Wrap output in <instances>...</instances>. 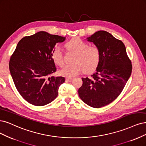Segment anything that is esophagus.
<instances>
[{"label":"esophagus","instance_id":"obj_1","mask_svg":"<svg viewBox=\"0 0 146 146\" xmlns=\"http://www.w3.org/2000/svg\"><path fill=\"white\" fill-rule=\"evenodd\" d=\"M74 80V78H66V82H72Z\"/></svg>","mask_w":146,"mask_h":146}]
</instances>
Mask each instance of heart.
<instances>
[{"label":"heart","instance_id":"heart-1","mask_svg":"<svg viewBox=\"0 0 146 146\" xmlns=\"http://www.w3.org/2000/svg\"><path fill=\"white\" fill-rule=\"evenodd\" d=\"M68 49L75 55L72 59L73 63L66 64L60 70V73L66 77H73L82 71L89 72L97 67L100 59L99 49L80 38H74L66 43ZM52 58L54 63L59 66L64 64L63 53L60 46L55 47L52 51Z\"/></svg>","mask_w":146,"mask_h":146}]
</instances>
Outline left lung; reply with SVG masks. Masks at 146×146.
<instances>
[{
    "label": "left lung",
    "mask_w": 146,
    "mask_h": 146,
    "mask_svg": "<svg viewBox=\"0 0 146 146\" xmlns=\"http://www.w3.org/2000/svg\"><path fill=\"white\" fill-rule=\"evenodd\" d=\"M87 40L99 49L100 59L91 77L82 78L78 95L89 106L100 108L111 103L121 93L132 65L124 43L108 32L98 31Z\"/></svg>",
    "instance_id": "1"
}]
</instances>
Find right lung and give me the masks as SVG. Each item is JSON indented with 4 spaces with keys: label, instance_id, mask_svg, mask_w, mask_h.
Segmentation results:
<instances>
[{
    "label": "right lung",
    "instance_id": "right-lung-1",
    "mask_svg": "<svg viewBox=\"0 0 146 146\" xmlns=\"http://www.w3.org/2000/svg\"><path fill=\"white\" fill-rule=\"evenodd\" d=\"M65 40L40 31L19 42L10 57L9 71L18 92L30 104L42 106L57 97L65 78L52 75L57 69L51 54L56 44Z\"/></svg>",
    "mask_w": 146,
    "mask_h": 146
}]
</instances>
